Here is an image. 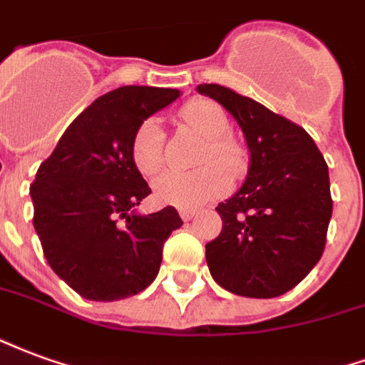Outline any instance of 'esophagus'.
Masks as SVG:
<instances>
[{"label": "esophagus", "instance_id": "esophagus-1", "mask_svg": "<svg viewBox=\"0 0 365 365\" xmlns=\"http://www.w3.org/2000/svg\"><path fill=\"white\" fill-rule=\"evenodd\" d=\"M179 214H180V217L185 220V222H190V220H192V217H194V214H196V210H192V208H180Z\"/></svg>", "mask_w": 365, "mask_h": 365}]
</instances>
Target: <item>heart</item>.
<instances>
[{
  "instance_id": "heart-1",
  "label": "heart",
  "mask_w": 365,
  "mask_h": 365,
  "mask_svg": "<svg viewBox=\"0 0 365 365\" xmlns=\"http://www.w3.org/2000/svg\"><path fill=\"white\" fill-rule=\"evenodd\" d=\"M180 120L186 128L198 132L208 143L202 150L198 171L163 173L153 182L155 196L163 204L177 208H198L206 202L217 200L230 190V175L241 177L247 167L243 150L230 138L231 120L227 113L214 101H194L180 110ZM130 155L142 175H155L165 163V135L159 122L145 118L138 124L130 140ZM222 164L228 172L222 171Z\"/></svg>"
}]
</instances>
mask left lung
<instances>
[{
  "label": "left lung",
  "mask_w": 365,
  "mask_h": 365,
  "mask_svg": "<svg viewBox=\"0 0 365 365\" xmlns=\"http://www.w3.org/2000/svg\"><path fill=\"white\" fill-rule=\"evenodd\" d=\"M239 122L251 151L245 185L217 204L223 227L206 245L210 274L245 297H278L311 272L332 215L329 167L302 126L227 87L204 83Z\"/></svg>",
  "instance_id": "left-lung-1"
}]
</instances>
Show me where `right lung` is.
Listing matches in <instances>:
<instances>
[{"label":"right lung","instance_id":"add662e5","mask_svg":"<svg viewBox=\"0 0 365 365\" xmlns=\"http://www.w3.org/2000/svg\"><path fill=\"white\" fill-rule=\"evenodd\" d=\"M179 89L126 85L71 122L31 185L42 251L71 289L91 302L140 294L155 280L163 245L182 220L173 206L134 214L151 192L130 155L135 128Z\"/></svg>","mask_w":365,"mask_h":365}]
</instances>
